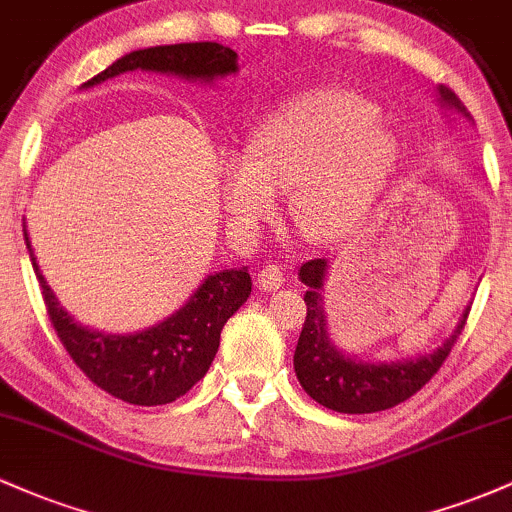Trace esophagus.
Here are the masks:
<instances>
[{"label": "esophagus", "mask_w": 512, "mask_h": 512, "mask_svg": "<svg viewBox=\"0 0 512 512\" xmlns=\"http://www.w3.org/2000/svg\"><path fill=\"white\" fill-rule=\"evenodd\" d=\"M257 284L265 291H274L284 284V267L282 265H265L257 272Z\"/></svg>", "instance_id": "1"}]
</instances>
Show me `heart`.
<instances>
[{
  "label": "heart",
  "mask_w": 512,
  "mask_h": 512,
  "mask_svg": "<svg viewBox=\"0 0 512 512\" xmlns=\"http://www.w3.org/2000/svg\"><path fill=\"white\" fill-rule=\"evenodd\" d=\"M398 162V140L362 94L320 87L289 99L255 126L245 157L221 167L226 209L255 228L291 192V216L311 238L355 228L384 192Z\"/></svg>",
  "instance_id": "1"
}]
</instances>
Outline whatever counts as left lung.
<instances>
[{
	"instance_id": "left-lung-1",
	"label": "left lung",
	"mask_w": 512,
	"mask_h": 512,
	"mask_svg": "<svg viewBox=\"0 0 512 512\" xmlns=\"http://www.w3.org/2000/svg\"><path fill=\"white\" fill-rule=\"evenodd\" d=\"M440 97L447 106L457 109L459 114L469 116L462 99L445 84H440ZM325 267H328L325 260H308L299 269L301 282L308 286L306 296H303V301H306V320H303L299 345H296L294 352V369L303 391L313 401H318L320 406L350 415L379 413L408 401L413 393H418L432 376L440 372V367L445 364L449 352H452L454 342L462 335L471 308L464 311L462 323L457 325L452 338L428 357L396 364L355 362V359L340 355L335 350L333 342L328 338V330H325L323 306H320Z\"/></svg>"
}]
</instances>
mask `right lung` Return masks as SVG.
Returning <instances> with one entry per match:
<instances>
[{"instance_id":"add662e5","label":"right lung","mask_w":512,"mask_h":512,"mask_svg":"<svg viewBox=\"0 0 512 512\" xmlns=\"http://www.w3.org/2000/svg\"><path fill=\"white\" fill-rule=\"evenodd\" d=\"M235 58V50L211 41L133 50L84 82V87L128 70L172 72L187 80L209 82L233 75L238 70ZM28 255L41 282L48 318L67 355L94 386L133 406H165L204 379L221 345L223 325L243 306L252 289L247 267L226 269L206 279L187 306L179 308L165 323L136 335H101L72 323L38 272L31 245Z\"/></svg>"}]
</instances>
